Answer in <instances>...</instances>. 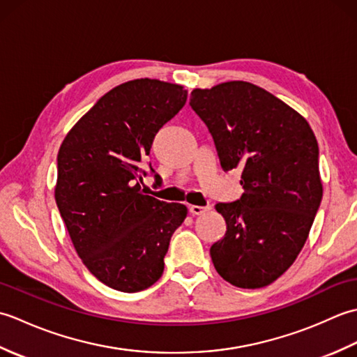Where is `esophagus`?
Wrapping results in <instances>:
<instances>
[{"instance_id": "esophagus-1", "label": "esophagus", "mask_w": 357, "mask_h": 357, "mask_svg": "<svg viewBox=\"0 0 357 357\" xmlns=\"http://www.w3.org/2000/svg\"><path fill=\"white\" fill-rule=\"evenodd\" d=\"M208 210H210L208 206H188V211H190L193 216H199V215L207 213Z\"/></svg>"}]
</instances>
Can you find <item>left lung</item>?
Returning a JSON list of instances; mask_svg holds the SVG:
<instances>
[{
	"label": "left lung",
	"instance_id": "1",
	"mask_svg": "<svg viewBox=\"0 0 357 357\" xmlns=\"http://www.w3.org/2000/svg\"><path fill=\"white\" fill-rule=\"evenodd\" d=\"M190 105L222 169H239L244 187L241 199L216 204L227 231L211 261L234 287H267L296 261L321 206L316 136L304 116L252 82L195 89Z\"/></svg>",
	"mask_w": 357,
	"mask_h": 357
}]
</instances>
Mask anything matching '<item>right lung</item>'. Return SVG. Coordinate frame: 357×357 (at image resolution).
Instances as JSON below:
<instances>
[{"label":"right lung","mask_w":357,"mask_h":357,"mask_svg":"<svg viewBox=\"0 0 357 357\" xmlns=\"http://www.w3.org/2000/svg\"><path fill=\"white\" fill-rule=\"evenodd\" d=\"M185 101L179 84L127 81L101 96L59 147L58 210L82 264L113 290L153 285L172 234L187 216L183 204L144 195L138 183L155 135Z\"/></svg>","instance_id":"1"}]
</instances>
